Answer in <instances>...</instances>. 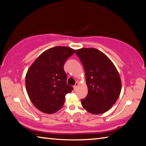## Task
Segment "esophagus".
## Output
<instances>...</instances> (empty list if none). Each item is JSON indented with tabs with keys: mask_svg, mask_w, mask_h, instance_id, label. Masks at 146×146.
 Instances as JSON below:
<instances>
[{
	"mask_svg": "<svg viewBox=\"0 0 146 146\" xmlns=\"http://www.w3.org/2000/svg\"><path fill=\"white\" fill-rule=\"evenodd\" d=\"M78 86V82H76V84H75V86H73V88H74V90H76V89L77 88Z\"/></svg>",
	"mask_w": 146,
	"mask_h": 146,
	"instance_id": "1",
	"label": "esophagus"
}]
</instances>
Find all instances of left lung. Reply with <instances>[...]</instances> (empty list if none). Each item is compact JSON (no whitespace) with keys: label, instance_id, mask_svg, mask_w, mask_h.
I'll use <instances>...</instances> for the list:
<instances>
[{"label":"left lung","instance_id":"left-lung-1","mask_svg":"<svg viewBox=\"0 0 146 146\" xmlns=\"http://www.w3.org/2000/svg\"><path fill=\"white\" fill-rule=\"evenodd\" d=\"M75 52L84 68L88 90L86 97L81 100L82 107L92 114H102L119 97V73L111 60L97 49L81 48Z\"/></svg>","mask_w":146,"mask_h":146}]
</instances>
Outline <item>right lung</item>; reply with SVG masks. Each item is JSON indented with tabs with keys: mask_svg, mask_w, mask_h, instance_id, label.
<instances>
[{
	"mask_svg": "<svg viewBox=\"0 0 146 146\" xmlns=\"http://www.w3.org/2000/svg\"><path fill=\"white\" fill-rule=\"evenodd\" d=\"M75 53L68 47L48 49L35 60L26 75V88L33 104L40 111L52 114L65 102V96L73 90L67 84L64 64Z\"/></svg>",
	"mask_w": 146,
	"mask_h": 146,
	"instance_id": "right-lung-1",
	"label": "right lung"
}]
</instances>
